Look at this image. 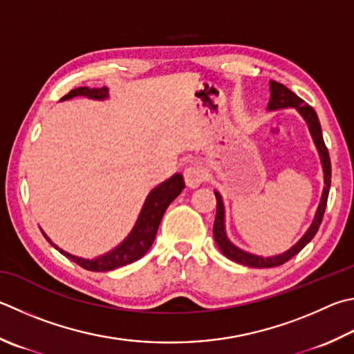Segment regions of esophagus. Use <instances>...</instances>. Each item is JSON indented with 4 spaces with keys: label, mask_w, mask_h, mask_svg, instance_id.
<instances>
[{
    "label": "esophagus",
    "mask_w": 354,
    "mask_h": 354,
    "mask_svg": "<svg viewBox=\"0 0 354 354\" xmlns=\"http://www.w3.org/2000/svg\"><path fill=\"white\" fill-rule=\"evenodd\" d=\"M205 178H207V171H205L203 165L192 164L189 167H185L184 179L190 187H198L199 184H203L205 181Z\"/></svg>",
    "instance_id": "esophagus-1"
}]
</instances>
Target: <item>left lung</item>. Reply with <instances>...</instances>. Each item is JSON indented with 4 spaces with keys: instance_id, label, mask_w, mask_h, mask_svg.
<instances>
[{
    "instance_id": "1",
    "label": "left lung",
    "mask_w": 354,
    "mask_h": 354,
    "mask_svg": "<svg viewBox=\"0 0 354 354\" xmlns=\"http://www.w3.org/2000/svg\"><path fill=\"white\" fill-rule=\"evenodd\" d=\"M297 108V111L304 115V119L306 120L308 127H310L311 136L314 139V144H316L320 159H322V167H324V175H325V187H324V194L322 199H320L319 209L316 218L311 224V227L308 229V232L301 236V240L292 246L288 252L277 255V257H269V259H263V257L259 255H252L244 252V250L235 248L232 243L227 240L226 234H224V207H223V201L221 196L218 192H215V198H216V215H215V223H214V239L220 248L221 252L227 257L229 260L240 263V265L244 266H250V268H275L286 263L288 260H291L294 255H297L301 249H304L308 243H310L314 235L317 234V230L320 227V223L324 220V214L326 209V201H328V194H330V185H331V160L328 155V149L324 142V136H322V130H320V122L314 108L306 104L305 100H301L299 95H295L291 89H288L285 85L281 83L271 80V99H269V110H279V108Z\"/></svg>"
}]
</instances>
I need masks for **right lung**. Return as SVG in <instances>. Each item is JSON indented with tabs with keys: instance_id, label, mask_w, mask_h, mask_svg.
<instances>
[{
	"instance_id": "add662e5",
	"label": "right lung",
	"mask_w": 354,
	"mask_h": 354,
	"mask_svg": "<svg viewBox=\"0 0 354 354\" xmlns=\"http://www.w3.org/2000/svg\"><path fill=\"white\" fill-rule=\"evenodd\" d=\"M106 94L108 91L105 86L93 88V89L82 86V88L73 89V91H69L66 95H63L62 100L75 97V95H85V97H89V99H105ZM183 189H184V179L179 173L175 176H171L169 181L158 185L156 189H153L151 194L145 199L142 212H140L139 220L136 223V226H134L133 232L130 234V236H128V239L122 243L119 248H115L113 252L100 257V259H95V260L79 259V257H74L65 252V250L59 249L53 241L49 243L53 244L55 249H59L63 255L68 257V259H71L74 263H77L80 268L86 269V271L105 272V271H113V269H118L125 265H130V263L139 260L140 257H144L147 254V250L151 248V244L155 241V236L159 229L160 220H162L164 216V212L167 210V207H169L173 199L181 194Z\"/></svg>"
}]
</instances>
